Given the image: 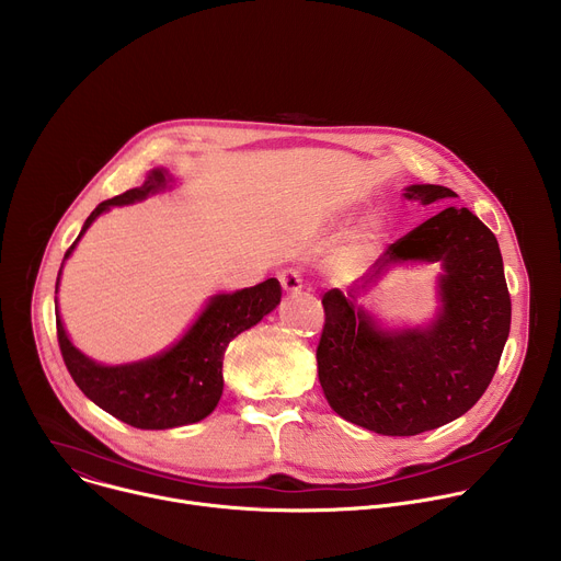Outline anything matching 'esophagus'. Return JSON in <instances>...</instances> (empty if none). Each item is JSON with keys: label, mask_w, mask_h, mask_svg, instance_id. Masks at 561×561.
I'll list each match as a JSON object with an SVG mask.
<instances>
[{"label": "esophagus", "mask_w": 561, "mask_h": 561, "mask_svg": "<svg viewBox=\"0 0 561 561\" xmlns=\"http://www.w3.org/2000/svg\"><path fill=\"white\" fill-rule=\"evenodd\" d=\"M279 284L286 295H297L301 290V277L297 271H284L279 273Z\"/></svg>", "instance_id": "1"}]
</instances>
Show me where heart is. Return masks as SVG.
<instances>
[{
  "mask_svg": "<svg viewBox=\"0 0 561 561\" xmlns=\"http://www.w3.org/2000/svg\"><path fill=\"white\" fill-rule=\"evenodd\" d=\"M344 219L333 221V228H342ZM386 234V221L381 215L373 213L364 217L351 234L344 239L335 255V271L342 275H359L366 271V266L373 262L379 244L383 242Z\"/></svg>",
  "mask_w": 561,
  "mask_h": 561,
  "instance_id": "heart-1",
  "label": "heart"
}]
</instances>
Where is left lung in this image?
<instances>
[{
	"instance_id": "left-lung-1",
	"label": "left lung",
	"mask_w": 561,
	"mask_h": 561,
	"mask_svg": "<svg viewBox=\"0 0 561 561\" xmlns=\"http://www.w3.org/2000/svg\"><path fill=\"white\" fill-rule=\"evenodd\" d=\"M422 206L450 202L446 186L411 184ZM439 263L438 308L424 325L390 328L365 297L394 265ZM317 346V375L331 409L377 435L409 437L439 428L489 388L511 333V297L495 234L468 208L448 206L413 228L353 282L331 288Z\"/></svg>"
}]
</instances>
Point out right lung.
<instances>
[{
    "label": "right lung",
    "instance_id": "add662e5",
    "mask_svg": "<svg viewBox=\"0 0 561 561\" xmlns=\"http://www.w3.org/2000/svg\"><path fill=\"white\" fill-rule=\"evenodd\" d=\"M178 184V175L159 167L148 171L141 186L102 202L66 251L61 268L100 215L113 206H128L150 195L171 193ZM61 268L55 284V317L66 368L93 404L141 431H169L208 417L224 392L221 364L228 344L239 333L260 324L282 299V286L275 277L251 288L210 295L193 324L169 348L137 362L102 364L79 351L66 333L57 304Z\"/></svg>",
    "mask_w": 561,
    "mask_h": 561
}]
</instances>
